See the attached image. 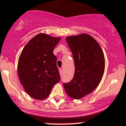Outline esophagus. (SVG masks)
I'll use <instances>...</instances> for the list:
<instances>
[{
    "mask_svg": "<svg viewBox=\"0 0 126 126\" xmlns=\"http://www.w3.org/2000/svg\"><path fill=\"white\" fill-rule=\"evenodd\" d=\"M59 74L61 75H62V69H59Z\"/></svg>",
    "mask_w": 126,
    "mask_h": 126,
    "instance_id": "1",
    "label": "esophagus"
}]
</instances>
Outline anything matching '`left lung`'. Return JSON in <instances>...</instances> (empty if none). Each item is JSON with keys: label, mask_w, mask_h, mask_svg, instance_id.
Here are the masks:
<instances>
[{"label": "left lung", "mask_w": 126, "mask_h": 126, "mask_svg": "<svg viewBox=\"0 0 126 126\" xmlns=\"http://www.w3.org/2000/svg\"><path fill=\"white\" fill-rule=\"evenodd\" d=\"M66 41L73 55L75 73L64 87L69 97L79 99L99 86L104 72V55L97 40L89 34L69 36Z\"/></svg>", "instance_id": "1"}]
</instances>
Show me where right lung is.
Returning <instances> with one entry per match:
<instances>
[{
    "label": "right lung",
    "instance_id": "add662e5",
    "mask_svg": "<svg viewBox=\"0 0 126 126\" xmlns=\"http://www.w3.org/2000/svg\"><path fill=\"white\" fill-rule=\"evenodd\" d=\"M61 39L40 33L29 41L20 54L17 65L18 79L25 92L34 99L47 98L60 81L53 50Z\"/></svg>",
    "mask_w": 126,
    "mask_h": 126
}]
</instances>
